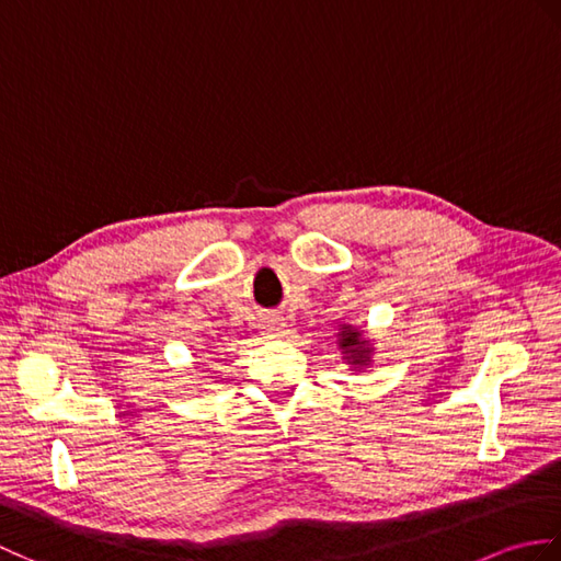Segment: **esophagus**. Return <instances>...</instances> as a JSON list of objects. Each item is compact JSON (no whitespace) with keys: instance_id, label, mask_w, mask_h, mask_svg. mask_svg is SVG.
I'll return each instance as SVG.
<instances>
[{"instance_id":"1","label":"esophagus","mask_w":561,"mask_h":561,"mask_svg":"<svg viewBox=\"0 0 561 561\" xmlns=\"http://www.w3.org/2000/svg\"><path fill=\"white\" fill-rule=\"evenodd\" d=\"M262 328H265V332L270 337H279L284 332V323L277 318V316H265L262 318Z\"/></svg>"}]
</instances>
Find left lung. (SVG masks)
Here are the masks:
<instances>
[{"instance_id": "8db88e82", "label": "left lung", "mask_w": 561, "mask_h": 561, "mask_svg": "<svg viewBox=\"0 0 561 561\" xmlns=\"http://www.w3.org/2000/svg\"><path fill=\"white\" fill-rule=\"evenodd\" d=\"M337 344L354 368H366L371 364V354H374V342L364 337V330L354 328V325H340L337 332Z\"/></svg>"}]
</instances>
